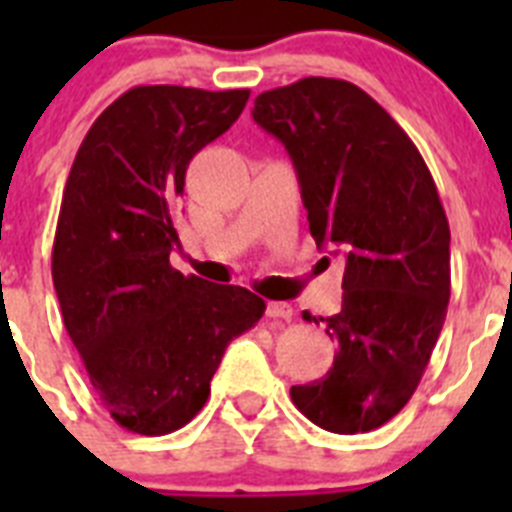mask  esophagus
Masks as SVG:
<instances>
[{
	"mask_svg": "<svg viewBox=\"0 0 512 512\" xmlns=\"http://www.w3.org/2000/svg\"><path fill=\"white\" fill-rule=\"evenodd\" d=\"M292 307L287 302H266V318L277 320V323H289L292 320Z\"/></svg>",
	"mask_w": 512,
	"mask_h": 512,
	"instance_id": "obj_1",
	"label": "esophagus"
}]
</instances>
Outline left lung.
Wrapping results in <instances>:
<instances>
[{
    "label": "left lung",
    "instance_id": "1",
    "mask_svg": "<svg viewBox=\"0 0 512 512\" xmlns=\"http://www.w3.org/2000/svg\"><path fill=\"white\" fill-rule=\"evenodd\" d=\"M251 115L287 148L318 248L346 264L341 312L320 318L333 366L289 395L325 431H374L408 405L446 320L451 233L433 176L351 81L307 76L259 94Z\"/></svg>",
    "mask_w": 512,
    "mask_h": 512
}]
</instances>
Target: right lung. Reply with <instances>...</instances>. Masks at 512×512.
Segmentation results:
<instances>
[{
	"label": "right lung",
	"instance_id": "obj_1",
	"mask_svg": "<svg viewBox=\"0 0 512 512\" xmlns=\"http://www.w3.org/2000/svg\"><path fill=\"white\" fill-rule=\"evenodd\" d=\"M248 94L133 87L94 120L63 187L53 241L63 325L99 402L140 436L200 413L228 343L266 310L248 289L169 264L189 161L241 117Z\"/></svg>",
	"mask_w": 512,
	"mask_h": 512
}]
</instances>
